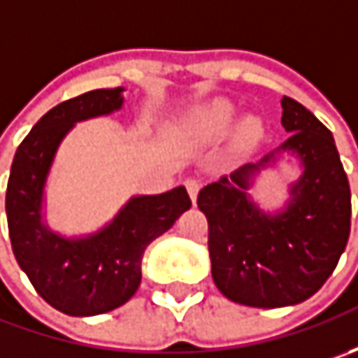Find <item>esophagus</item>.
Instances as JSON below:
<instances>
[{"instance_id":"1","label":"esophagus","mask_w":358,"mask_h":358,"mask_svg":"<svg viewBox=\"0 0 358 358\" xmlns=\"http://www.w3.org/2000/svg\"><path fill=\"white\" fill-rule=\"evenodd\" d=\"M185 187H187V193H189V197H191V201L195 203V201H197V195H199L201 183H199V181H197V179H187Z\"/></svg>"}]
</instances>
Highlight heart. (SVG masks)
<instances>
[{
    "label": "heart",
    "mask_w": 358,
    "mask_h": 358,
    "mask_svg": "<svg viewBox=\"0 0 358 358\" xmlns=\"http://www.w3.org/2000/svg\"><path fill=\"white\" fill-rule=\"evenodd\" d=\"M237 117L235 105L227 99H215L209 103L201 105L199 109L191 117V131L201 141H217L221 139L233 125ZM265 135L263 121L255 115H247L237 125V131L233 135V153L237 157H245L261 143Z\"/></svg>",
    "instance_id": "obj_1"
}]
</instances>
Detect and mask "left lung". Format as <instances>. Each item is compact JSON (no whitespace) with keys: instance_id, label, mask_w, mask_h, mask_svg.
<instances>
[{"instance_id":"8db88e82","label":"left lung","mask_w":358,"mask_h":358,"mask_svg":"<svg viewBox=\"0 0 358 358\" xmlns=\"http://www.w3.org/2000/svg\"><path fill=\"white\" fill-rule=\"evenodd\" d=\"M281 105V123L291 137L277 151L293 153L303 165L285 211L263 213L247 195L253 175L275 153L203 187L197 197L209 223L217 289L259 309L315 295L333 275L351 233V187L333 133L295 99L282 97Z\"/></svg>"}]
</instances>
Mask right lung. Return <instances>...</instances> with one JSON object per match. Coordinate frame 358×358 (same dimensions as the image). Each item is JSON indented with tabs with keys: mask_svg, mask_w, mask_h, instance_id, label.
<instances>
[{
	"mask_svg": "<svg viewBox=\"0 0 358 358\" xmlns=\"http://www.w3.org/2000/svg\"><path fill=\"white\" fill-rule=\"evenodd\" d=\"M123 87L95 90L48 111L21 141L7 181L11 249L35 291L53 309L93 317L125 305L141 282V259L151 241L191 207L185 187L139 195L90 237L65 239L41 223L43 189L63 137L77 121L121 109Z\"/></svg>",
	"mask_w": 358,
	"mask_h": 358,
	"instance_id": "right-lung-1",
	"label": "right lung"
}]
</instances>
